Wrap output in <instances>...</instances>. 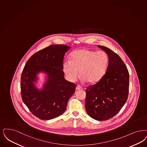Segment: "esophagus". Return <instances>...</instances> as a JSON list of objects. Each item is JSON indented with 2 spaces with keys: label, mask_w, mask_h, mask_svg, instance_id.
<instances>
[{
  "label": "esophagus",
  "mask_w": 147,
  "mask_h": 147,
  "mask_svg": "<svg viewBox=\"0 0 147 147\" xmlns=\"http://www.w3.org/2000/svg\"><path fill=\"white\" fill-rule=\"evenodd\" d=\"M83 90V88L80 85H77L76 87V90Z\"/></svg>",
  "instance_id": "obj_1"
}]
</instances>
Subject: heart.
<instances>
[{
  "mask_svg": "<svg viewBox=\"0 0 147 147\" xmlns=\"http://www.w3.org/2000/svg\"><path fill=\"white\" fill-rule=\"evenodd\" d=\"M108 65V57L105 52L81 49L71 53L70 60L65 61L63 69L67 79L71 82L76 80L79 71L82 81L94 84L105 75Z\"/></svg>",
  "mask_w": 147,
  "mask_h": 147,
  "instance_id": "1",
  "label": "heart"
}]
</instances>
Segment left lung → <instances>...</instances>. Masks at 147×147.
Segmentation results:
<instances>
[{
    "label": "left lung",
    "instance_id": "8db88e82",
    "mask_svg": "<svg viewBox=\"0 0 147 147\" xmlns=\"http://www.w3.org/2000/svg\"><path fill=\"white\" fill-rule=\"evenodd\" d=\"M108 56L105 74L86 91L85 109L90 117L98 121L115 116L127 100L129 73L123 61L108 47L98 45Z\"/></svg>",
    "mask_w": 147,
    "mask_h": 147
}]
</instances>
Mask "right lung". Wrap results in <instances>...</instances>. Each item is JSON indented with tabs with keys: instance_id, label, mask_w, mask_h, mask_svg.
<instances>
[{
	"instance_id": "1",
	"label": "right lung",
	"mask_w": 147,
	"mask_h": 147,
	"mask_svg": "<svg viewBox=\"0 0 147 147\" xmlns=\"http://www.w3.org/2000/svg\"><path fill=\"white\" fill-rule=\"evenodd\" d=\"M71 47L51 45L33 55L24 65L21 78V93L24 103L35 117L51 120L62 115L75 92L76 85L64 78L63 62ZM47 74V82L39 90L34 85L39 72Z\"/></svg>"
}]
</instances>
